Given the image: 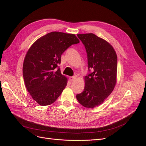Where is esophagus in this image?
Returning <instances> with one entry per match:
<instances>
[{
  "mask_svg": "<svg viewBox=\"0 0 146 146\" xmlns=\"http://www.w3.org/2000/svg\"><path fill=\"white\" fill-rule=\"evenodd\" d=\"M69 80H70V81H74L75 79H76V77L75 76H72V77H69Z\"/></svg>",
  "mask_w": 146,
  "mask_h": 146,
  "instance_id": "obj_1",
  "label": "esophagus"
}]
</instances>
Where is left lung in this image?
Segmentation results:
<instances>
[{
	"mask_svg": "<svg viewBox=\"0 0 146 146\" xmlns=\"http://www.w3.org/2000/svg\"><path fill=\"white\" fill-rule=\"evenodd\" d=\"M77 36L85 46L89 73L84 78V91L76 97L83 106L93 108L102 104L114 90L117 57L113 46L95 34Z\"/></svg>",
	"mask_w": 146,
	"mask_h": 146,
	"instance_id": "left-lung-1",
	"label": "left lung"
}]
</instances>
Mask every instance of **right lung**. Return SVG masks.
<instances>
[{
  "instance_id": "obj_1",
  "label": "right lung",
  "mask_w": 146,
  "mask_h": 146,
  "mask_svg": "<svg viewBox=\"0 0 146 146\" xmlns=\"http://www.w3.org/2000/svg\"><path fill=\"white\" fill-rule=\"evenodd\" d=\"M79 42L74 34L52 32L39 38L27 51L23 78L27 91L40 106L54 102L65 88L67 78L58 65L63 52Z\"/></svg>"
}]
</instances>
